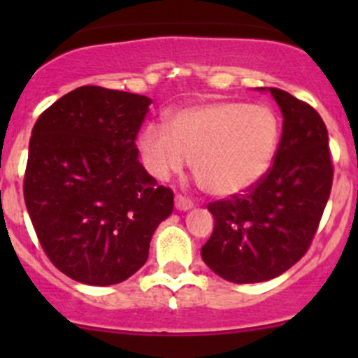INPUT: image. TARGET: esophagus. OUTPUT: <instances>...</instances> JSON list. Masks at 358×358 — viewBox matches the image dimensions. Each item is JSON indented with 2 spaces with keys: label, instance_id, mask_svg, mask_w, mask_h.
I'll return each instance as SVG.
<instances>
[{
  "label": "esophagus",
  "instance_id": "1",
  "mask_svg": "<svg viewBox=\"0 0 358 358\" xmlns=\"http://www.w3.org/2000/svg\"><path fill=\"white\" fill-rule=\"evenodd\" d=\"M175 206L176 209H180V211H187V209H190L194 206V202L189 199V197L182 196V194H178V196L175 197Z\"/></svg>",
  "mask_w": 358,
  "mask_h": 358
}]
</instances>
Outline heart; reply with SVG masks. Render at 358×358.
I'll list each match as a JSON object with an SVG mask.
<instances>
[{
    "label": "heart",
    "instance_id": "b5f03b06",
    "mask_svg": "<svg viewBox=\"0 0 358 358\" xmlns=\"http://www.w3.org/2000/svg\"><path fill=\"white\" fill-rule=\"evenodd\" d=\"M279 138V119L270 107L225 100L173 112L168 129L147 124L138 145L145 168L157 180L182 171L192 159L201 185L213 196L227 197L263 178Z\"/></svg>",
    "mask_w": 358,
    "mask_h": 358
}]
</instances>
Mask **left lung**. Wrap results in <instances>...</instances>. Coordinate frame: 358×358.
<instances>
[{"mask_svg":"<svg viewBox=\"0 0 358 358\" xmlns=\"http://www.w3.org/2000/svg\"><path fill=\"white\" fill-rule=\"evenodd\" d=\"M270 93L284 115L273 164L244 192L208 204L215 229L201 249L202 259L236 284L275 279L298 263L333 187L329 136L319 112L284 90Z\"/></svg>","mask_w":358,"mask_h":358,"instance_id":"obj_1","label":"left lung"}]
</instances>
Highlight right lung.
<instances>
[{"label": "right lung", "mask_w": 358, "mask_h": 358, "mask_svg": "<svg viewBox=\"0 0 358 358\" xmlns=\"http://www.w3.org/2000/svg\"><path fill=\"white\" fill-rule=\"evenodd\" d=\"M152 100L81 86L50 106L29 142L24 199L39 244L62 273L90 286L131 277L173 190L138 161L136 136Z\"/></svg>", "instance_id": "right-lung-1"}]
</instances>
